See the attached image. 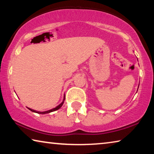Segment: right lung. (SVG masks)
I'll return each mask as SVG.
<instances>
[{"instance_id": "obj_1", "label": "right lung", "mask_w": 154, "mask_h": 154, "mask_svg": "<svg viewBox=\"0 0 154 154\" xmlns=\"http://www.w3.org/2000/svg\"><path fill=\"white\" fill-rule=\"evenodd\" d=\"M64 100H65V96H64V100H63V101H62V103L61 104H60V105H59L58 106H57L56 108H54V109H50V110H49V111H47L41 112V111H35V110H34V109H30V108H28V109H29V110H30L31 111H32V112H35V113H38V114H45V113H51V112H53V111H56V110H58V109H59L60 108L61 106H62V105H63V103H64Z\"/></svg>"}]
</instances>
